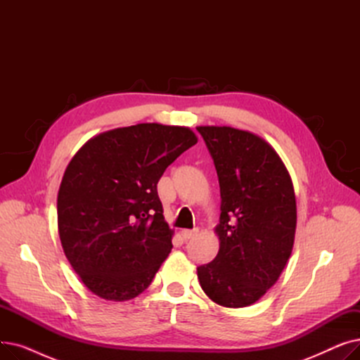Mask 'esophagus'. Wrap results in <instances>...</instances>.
<instances>
[{
    "instance_id": "1",
    "label": "esophagus",
    "mask_w": 360,
    "mask_h": 360,
    "mask_svg": "<svg viewBox=\"0 0 360 360\" xmlns=\"http://www.w3.org/2000/svg\"><path fill=\"white\" fill-rule=\"evenodd\" d=\"M181 233H182V238L188 240V239H193L194 236L198 235V229H193V231L191 229H184Z\"/></svg>"
}]
</instances>
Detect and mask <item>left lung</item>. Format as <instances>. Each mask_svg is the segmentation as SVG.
I'll return each instance as SVG.
<instances>
[{"label": "left lung", "mask_w": 360, "mask_h": 360, "mask_svg": "<svg viewBox=\"0 0 360 360\" xmlns=\"http://www.w3.org/2000/svg\"><path fill=\"white\" fill-rule=\"evenodd\" d=\"M220 185L216 258L200 266L204 293L226 308L250 307L278 280L292 254L296 198L285 163L264 139L232 127H197Z\"/></svg>", "instance_id": "1"}]
</instances>
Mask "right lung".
Instances as JSON below:
<instances>
[{"mask_svg":"<svg viewBox=\"0 0 360 360\" xmlns=\"http://www.w3.org/2000/svg\"><path fill=\"white\" fill-rule=\"evenodd\" d=\"M197 143L186 127L137 124L90 139L58 191L64 254L86 288L124 302L143 293L172 250L158 182Z\"/></svg>","mask_w":360,"mask_h":360,"instance_id":"right-lung-1","label":"right lung"}]
</instances>
